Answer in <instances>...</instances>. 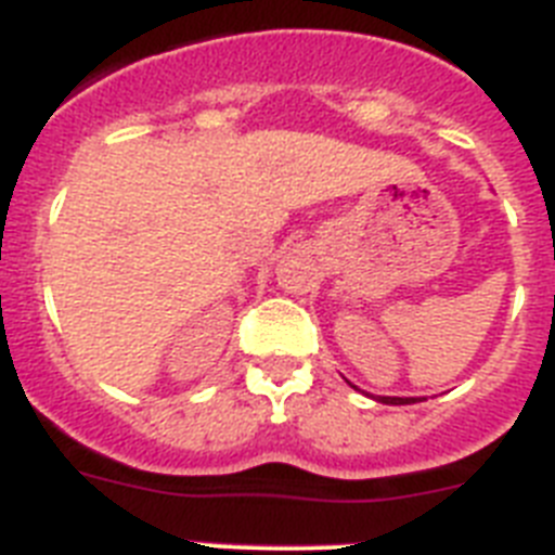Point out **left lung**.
I'll list each match as a JSON object with an SVG mask.
<instances>
[{
    "instance_id": "8db88e82",
    "label": "left lung",
    "mask_w": 555,
    "mask_h": 555,
    "mask_svg": "<svg viewBox=\"0 0 555 555\" xmlns=\"http://www.w3.org/2000/svg\"><path fill=\"white\" fill-rule=\"evenodd\" d=\"M377 402H383V404H413V402H416V397H379Z\"/></svg>"
}]
</instances>
